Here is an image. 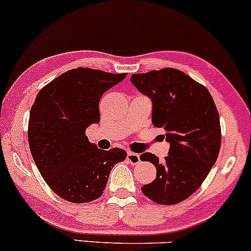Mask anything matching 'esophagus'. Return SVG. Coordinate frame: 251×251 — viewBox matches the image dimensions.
Instances as JSON below:
<instances>
[{
	"mask_svg": "<svg viewBox=\"0 0 251 251\" xmlns=\"http://www.w3.org/2000/svg\"><path fill=\"white\" fill-rule=\"evenodd\" d=\"M127 160L132 164V165H135V164L140 162V157L138 153H134V152L129 151L127 152Z\"/></svg>",
	"mask_w": 251,
	"mask_h": 251,
	"instance_id": "34e87169",
	"label": "esophagus"
}]
</instances>
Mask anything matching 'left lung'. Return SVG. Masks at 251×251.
Returning a JSON list of instances; mask_svg holds the SVG:
<instances>
[{
	"label": "left lung",
	"mask_w": 251,
	"mask_h": 251,
	"mask_svg": "<svg viewBox=\"0 0 251 251\" xmlns=\"http://www.w3.org/2000/svg\"><path fill=\"white\" fill-rule=\"evenodd\" d=\"M129 80L151 98L152 123L164 129L170 143L163 162L150 152L140 155L157 169L143 194L163 205L180 203L197 191L220 153L221 124L214 99L206 87L175 68L133 74Z\"/></svg>",
	"instance_id": "obj_1"
}]
</instances>
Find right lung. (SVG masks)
<instances>
[{"instance_id":"add662e5","label":"right lung","mask_w":251,"mask_h":251,"mask_svg":"<svg viewBox=\"0 0 251 251\" xmlns=\"http://www.w3.org/2000/svg\"><path fill=\"white\" fill-rule=\"evenodd\" d=\"M126 75L80 67L37 93L28 123L30 152L48 186L67 201L99 198L112 168L127 155L123 149H98L85 134L91 124L100 122V98Z\"/></svg>"}]
</instances>
